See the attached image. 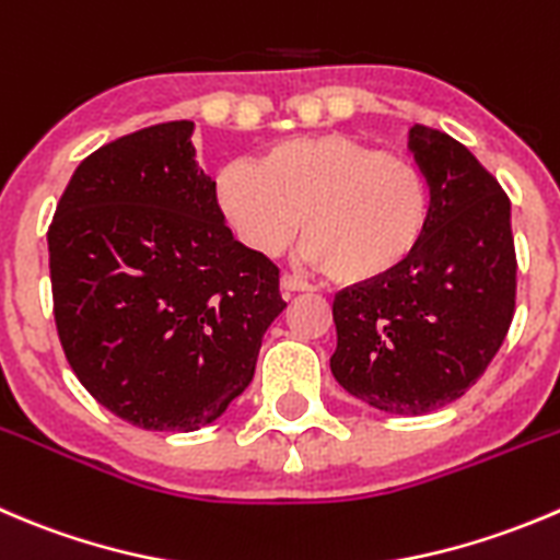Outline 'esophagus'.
<instances>
[{
  "label": "esophagus",
  "mask_w": 560,
  "mask_h": 560,
  "mask_svg": "<svg viewBox=\"0 0 560 560\" xmlns=\"http://www.w3.org/2000/svg\"><path fill=\"white\" fill-rule=\"evenodd\" d=\"M281 290H287V292H306V290H314V287L308 284V281H303L301 276L281 273Z\"/></svg>",
  "instance_id": "esophagus-1"
}]
</instances>
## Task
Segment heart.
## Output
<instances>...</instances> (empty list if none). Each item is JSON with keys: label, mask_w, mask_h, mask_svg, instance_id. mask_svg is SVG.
Masks as SVG:
<instances>
[{"label": "heart", "mask_w": 560, "mask_h": 560, "mask_svg": "<svg viewBox=\"0 0 560 560\" xmlns=\"http://www.w3.org/2000/svg\"><path fill=\"white\" fill-rule=\"evenodd\" d=\"M215 199L252 252L279 254L301 230L306 257L336 281L396 270L432 221L424 172L341 133L287 139L252 164L224 166Z\"/></svg>", "instance_id": "heart-1"}]
</instances>
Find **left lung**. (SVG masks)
I'll return each mask as SVG.
<instances>
[{"mask_svg":"<svg viewBox=\"0 0 560 560\" xmlns=\"http://www.w3.org/2000/svg\"><path fill=\"white\" fill-rule=\"evenodd\" d=\"M432 188L418 252L380 279L334 295L330 372L345 390L396 416L452 405L487 372L517 303L512 202L448 133L410 130Z\"/></svg>","mask_w":560,"mask_h":560,"instance_id":"left-lung-1","label":"left lung"}]
</instances>
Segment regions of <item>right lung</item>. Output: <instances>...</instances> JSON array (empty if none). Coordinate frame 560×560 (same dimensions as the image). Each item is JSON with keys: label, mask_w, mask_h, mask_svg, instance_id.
Masks as SVG:
<instances>
[{"label": "right lung", "mask_w": 560, "mask_h": 560, "mask_svg": "<svg viewBox=\"0 0 560 560\" xmlns=\"http://www.w3.org/2000/svg\"><path fill=\"white\" fill-rule=\"evenodd\" d=\"M194 122L86 155L48 226L57 334L79 383L139 430L194 432L252 383L287 306L279 268L232 237Z\"/></svg>", "instance_id": "obj_1"}]
</instances>
